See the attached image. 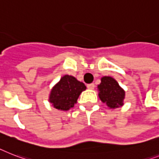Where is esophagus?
<instances>
[{
  "label": "esophagus",
  "mask_w": 159,
  "mask_h": 159,
  "mask_svg": "<svg viewBox=\"0 0 159 159\" xmlns=\"http://www.w3.org/2000/svg\"><path fill=\"white\" fill-rule=\"evenodd\" d=\"M87 88L90 89V90H93V89L95 88V84L94 83L88 84V85H87Z\"/></svg>",
  "instance_id": "34e87169"
}]
</instances>
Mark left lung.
I'll list each match as a JSON object with an SVG mask.
<instances>
[{"mask_svg":"<svg viewBox=\"0 0 159 159\" xmlns=\"http://www.w3.org/2000/svg\"><path fill=\"white\" fill-rule=\"evenodd\" d=\"M98 91L100 100L106 103L107 106L110 109H116L123 105L125 91L113 77H102L101 83L98 85Z\"/></svg>","mask_w":159,"mask_h":159,"instance_id":"left-lung-1","label":"left lung"}]
</instances>
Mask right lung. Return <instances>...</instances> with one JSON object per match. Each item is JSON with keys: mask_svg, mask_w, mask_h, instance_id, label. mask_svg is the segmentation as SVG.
I'll return each instance as SVG.
<instances>
[{"mask_svg": "<svg viewBox=\"0 0 159 159\" xmlns=\"http://www.w3.org/2000/svg\"><path fill=\"white\" fill-rule=\"evenodd\" d=\"M86 89L83 82L73 76L64 75L51 89L49 101L56 109L67 111L74 106L80 94Z\"/></svg>", "mask_w": 159, "mask_h": 159, "instance_id": "right-lung-1", "label": "right lung"}]
</instances>
